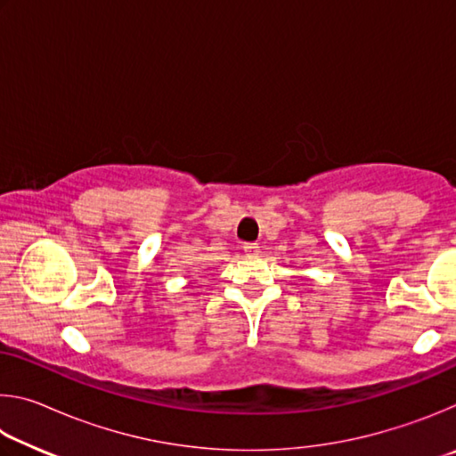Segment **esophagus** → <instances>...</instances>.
I'll return each instance as SVG.
<instances>
[{
	"label": "esophagus",
	"instance_id": "34e87169",
	"mask_svg": "<svg viewBox=\"0 0 456 456\" xmlns=\"http://www.w3.org/2000/svg\"><path fill=\"white\" fill-rule=\"evenodd\" d=\"M243 251L247 253V256H257L259 245L257 243H243Z\"/></svg>",
	"mask_w": 456,
	"mask_h": 456
}]
</instances>
